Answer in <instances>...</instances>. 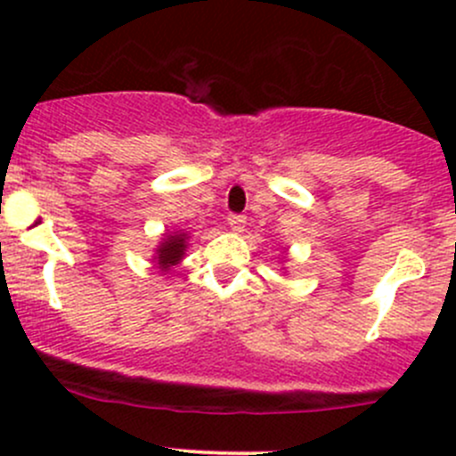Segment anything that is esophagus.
Listing matches in <instances>:
<instances>
[{
	"instance_id": "esophagus-1",
	"label": "esophagus",
	"mask_w": 456,
	"mask_h": 456,
	"mask_svg": "<svg viewBox=\"0 0 456 456\" xmlns=\"http://www.w3.org/2000/svg\"><path fill=\"white\" fill-rule=\"evenodd\" d=\"M227 223H229V229H232V232H236V233H240V232H245V224H247V218L245 216H238V214H232L227 218Z\"/></svg>"
}]
</instances>
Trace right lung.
Masks as SVG:
<instances>
[{
  "label": "right lung",
  "instance_id": "obj_1",
  "mask_svg": "<svg viewBox=\"0 0 456 456\" xmlns=\"http://www.w3.org/2000/svg\"><path fill=\"white\" fill-rule=\"evenodd\" d=\"M187 233L185 232H174L165 233V238L160 240V245L156 247L154 262L160 271H169L172 266H176L183 260L187 251Z\"/></svg>",
  "mask_w": 456,
  "mask_h": 456
}]
</instances>
